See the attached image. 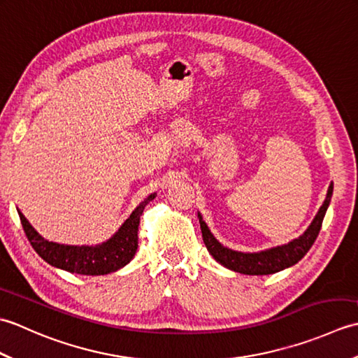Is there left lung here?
Segmentation results:
<instances>
[{
    "label": "left lung",
    "mask_w": 358,
    "mask_h": 358,
    "mask_svg": "<svg viewBox=\"0 0 358 358\" xmlns=\"http://www.w3.org/2000/svg\"><path fill=\"white\" fill-rule=\"evenodd\" d=\"M332 191H334V186L331 185L328 189V194H326V200L323 201L322 208L318 209L315 218L305 231V234L300 235L299 238L289 241L287 245L277 246L268 250H262V252L249 254V252H238V250L224 248L222 243H218L214 235L210 234L208 224L203 222V217L199 212L204 245H206L209 254L214 257L220 264H223L224 268L235 272L246 273V275H268V273H275L278 271H283L289 268V266H294L295 263H299L301 258L306 255L310 246L314 245L317 235L320 232L326 209L329 206Z\"/></svg>",
    "instance_id": "8db88e82"
}]
</instances>
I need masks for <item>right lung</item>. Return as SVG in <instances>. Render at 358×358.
<instances>
[{
    "label": "right lung",
    "mask_w": 358,
    "mask_h": 358,
    "mask_svg": "<svg viewBox=\"0 0 358 358\" xmlns=\"http://www.w3.org/2000/svg\"><path fill=\"white\" fill-rule=\"evenodd\" d=\"M154 199L155 194H150L146 200L140 203V206H136L113 237L95 246H69L44 240L20 210L18 215L27 240L44 262L72 273L104 275V273L123 268L134 258L138 248L140 217L146 204Z\"/></svg>",
    "instance_id": "add662e5"
}]
</instances>
